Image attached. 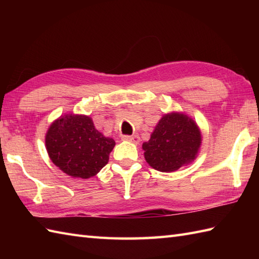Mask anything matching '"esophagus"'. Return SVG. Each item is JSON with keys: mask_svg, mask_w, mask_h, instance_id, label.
<instances>
[{"mask_svg": "<svg viewBox=\"0 0 259 259\" xmlns=\"http://www.w3.org/2000/svg\"><path fill=\"white\" fill-rule=\"evenodd\" d=\"M122 140L131 141V142H135V144H138V142L140 141V138L137 135H134V136H122Z\"/></svg>", "mask_w": 259, "mask_h": 259, "instance_id": "obj_1", "label": "esophagus"}]
</instances>
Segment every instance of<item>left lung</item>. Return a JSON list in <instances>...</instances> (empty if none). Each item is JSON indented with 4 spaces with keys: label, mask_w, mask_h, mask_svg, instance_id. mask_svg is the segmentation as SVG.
Instances as JSON below:
<instances>
[{
    "label": "left lung",
    "mask_w": 259,
    "mask_h": 259,
    "mask_svg": "<svg viewBox=\"0 0 259 259\" xmlns=\"http://www.w3.org/2000/svg\"><path fill=\"white\" fill-rule=\"evenodd\" d=\"M201 144V134L195 121L184 113L164 114L142 149L150 166L171 172L191 162Z\"/></svg>",
    "instance_id": "8db88e82"
}]
</instances>
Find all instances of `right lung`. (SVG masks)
<instances>
[{
    "label": "right lung",
    "instance_id": "right-lung-1",
    "mask_svg": "<svg viewBox=\"0 0 259 259\" xmlns=\"http://www.w3.org/2000/svg\"><path fill=\"white\" fill-rule=\"evenodd\" d=\"M46 145L52 162L64 174L87 179L108 163L115 142L99 133L90 117L67 114L50 125Z\"/></svg>",
    "mask_w": 259,
    "mask_h": 259
}]
</instances>
